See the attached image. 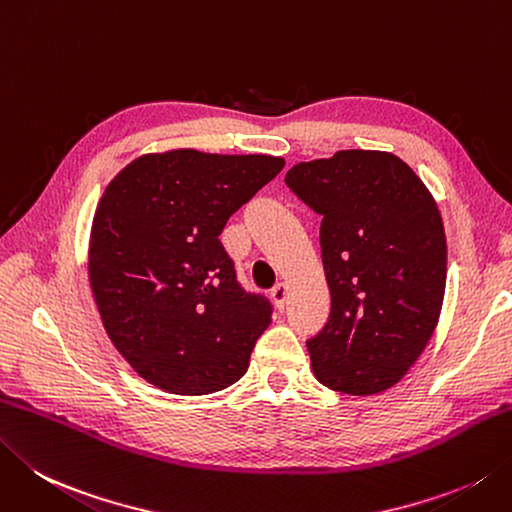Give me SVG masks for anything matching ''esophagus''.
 Listing matches in <instances>:
<instances>
[{"label": "esophagus", "mask_w": 512, "mask_h": 512, "mask_svg": "<svg viewBox=\"0 0 512 512\" xmlns=\"http://www.w3.org/2000/svg\"><path fill=\"white\" fill-rule=\"evenodd\" d=\"M270 297H273V302H275L277 310H284L286 299H288V286H286L284 282L277 284L273 290H270Z\"/></svg>", "instance_id": "esophagus-1"}]
</instances>
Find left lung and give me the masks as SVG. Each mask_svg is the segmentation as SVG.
<instances>
[{
	"mask_svg": "<svg viewBox=\"0 0 512 512\" xmlns=\"http://www.w3.org/2000/svg\"><path fill=\"white\" fill-rule=\"evenodd\" d=\"M284 182L322 215L330 317L306 342L313 373L337 393H382L424 353L442 313L446 235L435 199L382 150L295 164Z\"/></svg>",
	"mask_w": 512,
	"mask_h": 512,
	"instance_id": "1",
	"label": "left lung"
}]
</instances>
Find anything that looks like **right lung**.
<instances>
[{
  "label": "right lung",
  "mask_w": 512,
  "mask_h": 512,
  "mask_svg": "<svg viewBox=\"0 0 512 512\" xmlns=\"http://www.w3.org/2000/svg\"><path fill=\"white\" fill-rule=\"evenodd\" d=\"M282 168L273 155L177 148L133 159L106 186L88 279L110 342L148 384L208 395L244 377L273 306L239 286L219 235Z\"/></svg>",
  "instance_id": "right-lung-1"
}]
</instances>
